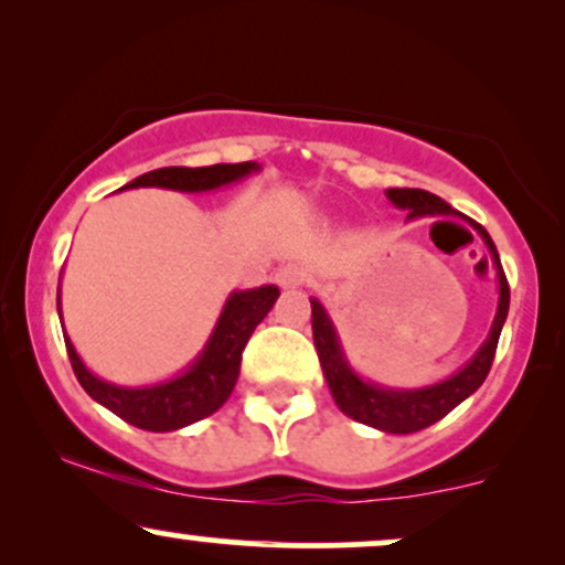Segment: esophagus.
Listing matches in <instances>:
<instances>
[{
  "mask_svg": "<svg viewBox=\"0 0 565 565\" xmlns=\"http://www.w3.org/2000/svg\"><path fill=\"white\" fill-rule=\"evenodd\" d=\"M276 281H278V287H284V289H297L308 281V274H305L302 265L287 263L276 270Z\"/></svg>",
  "mask_w": 565,
  "mask_h": 565,
  "instance_id": "esophagus-1",
  "label": "esophagus"
}]
</instances>
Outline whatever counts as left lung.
<instances>
[{"mask_svg": "<svg viewBox=\"0 0 565 565\" xmlns=\"http://www.w3.org/2000/svg\"><path fill=\"white\" fill-rule=\"evenodd\" d=\"M387 199H391L398 210H408V220L459 215L457 210H451V206L440 196H436V193L419 191V188H387ZM472 228L481 233V238L491 252V260H494L499 278V305L494 323H491V332L486 337L481 350H478L468 364L449 380L436 382V385L427 387H417V391H393V387L364 382L353 369H350L345 353H342L340 348V337H337L334 323L329 321L323 305L316 300V297H310V310H313V313H310V323H313V342L316 350H319L323 377H327L334 404L340 406L342 414L353 417L355 423L377 427L382 433H398V436L425 430V427L444 419L454 406L462 404L468 395H472L483 385L486 374H489L491 364H494L499 334H502L504 319H508L510 287L491 236L486 233L483 225L472 223Z\"/></svg>", "mask_w": 565, "mask_h": 565, "instance_id": "8db88e82", "label": "left lung"}]
</instances>
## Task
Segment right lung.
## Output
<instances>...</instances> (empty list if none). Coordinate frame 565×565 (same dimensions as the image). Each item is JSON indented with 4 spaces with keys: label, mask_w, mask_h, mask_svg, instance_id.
Returning <instances> with one entry per match:
<instances>
[{
    "label": "right lung",
    "mask_w": 565,
    "mask_h": 565,
    "mask_svg": "<svg viewBox=\"0 0 565 565\" xmlns=\"http://www.w3.org/2000/svg\"><path fill=\"white\" fill-rule=\"evenodd\" d=\"M257 170H260V164H255V161L193 167V170L191 167H161V170L140 174L125 188H170V191L199 193L236 183V180ZM276 297L278 287H274V284L260 289L233 291L223 313H220L215 332H212L199 359L180 377L159 382V385L119 387L95 377L82 364L68 334L63 332L71 366H74L76 380H79L84 391L93 395L97 404L111 408L116 417H121L125 423L151 433L180 430V427L215 414L228 401L233 385L238 380L246 342H249L257 323L270 313ZM57 316H61V289H57Z\"/></svg>",
    "instance_id": "add662e5"
}]
</instances>
